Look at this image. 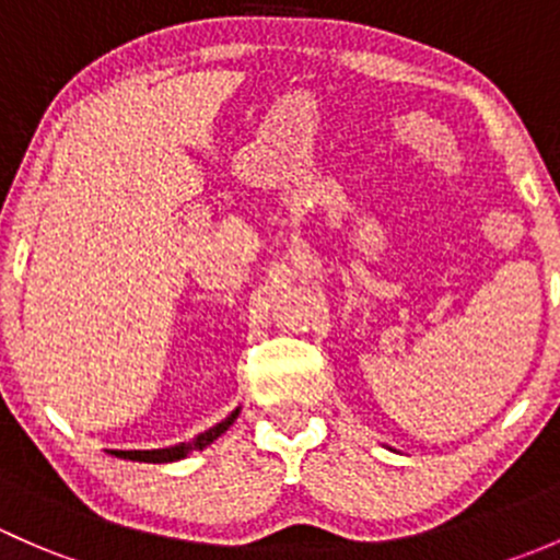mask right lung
I'll list each match as a JSON object with an SVG mask.
<instances>
[{
	"instance_id": "obj_1",
	"label": "right lung",
	"mask_w": 560,
	"mask_h": 560,
	"mask_svg": "<svg viewBox=\"0 0 560 560\" xmlns=\"http://www.w3.org/2000/svg\"><path fill=\"white\" fill-rule=\"evenodd\" d=\"M235 417H238V411H233V415H230L228 420H222V422H219V425H213L211 431L200 433V436L191 439V442H186V444H175V447H167V450H113V455H116V457H127V460H143V463L180 460V457L189 455L191 450L208 447V444H211L213 439L222 436V433L228 431L230 425H233Z\"/></svg>"
}]
</instances>
